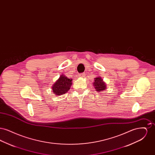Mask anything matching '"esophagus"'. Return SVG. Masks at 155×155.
<instances>
[{"mask_svg":"<svg viewBox=\"0 0 155 155\" xmlns=\"http://www.w3.org/2000/svg\"><path fill=\"white\" fill-rule=\"evenodd\" d=\"M78 77L80 78H84V73H82V74H80L78 75Z\"/></svg>","mask_w":155,"mask_h":155,"instance_id":"34e87169","label":"esophagus"}]
</instances>
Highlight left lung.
Returning a JSON list of instances; mask_svg holds the SVG:
<instances>
[{
  "label": "left lung",
  "instance_id": "1",
  "mask_svg": "<svg viewBox=\"0 0 155 155\" xmlns=\"http://www.w3.org/2000/svg\"><path fill=\"white\" fill-rule=\"evenodd\" d=\"M93 85L97 92H102L107 88L106 82L103 81V79L101 77H97L95 78Z\"/></svg>",
  "mask_w": 155,
  "mask_h": 155
}]
</instances>
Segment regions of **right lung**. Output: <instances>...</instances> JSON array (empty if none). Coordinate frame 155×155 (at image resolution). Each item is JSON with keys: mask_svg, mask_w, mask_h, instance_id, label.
<instances>
[{"mask_svg": "<svg viewBox=\"0 0 155 155\" xmlns=\"http://www.w3.org/2000/svg\"><path fill=\"white\" fill-rule=\"evenodd\" d=\"M72 80V79L66 77L65 75L61 74L52 87L54 94L56 96H60L67 93L71 88Z\"/></svg>", "mask_w": 155, "mask_h": 155, "instance_id": "add662e5", "label": "right lung"}]
</instances>
